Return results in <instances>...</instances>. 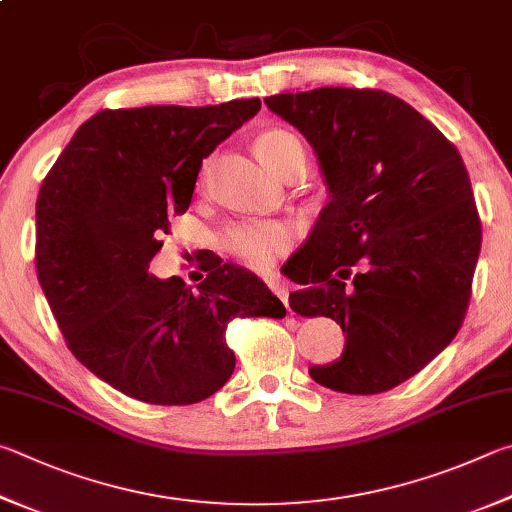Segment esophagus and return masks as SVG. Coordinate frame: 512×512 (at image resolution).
I'll return each instance as SVG.
<instances>
[{
	"mask_svg": "<svg viewBox=\"0 0 512 512\" xmlns=\"http://www.w3.org/2000/svg\"><path fill=\"white\" fill-rule=\"evenodd\" d=\"M268 286H271V291L277 297H280V300L284 302V306H288V286L284 282H280V280H275V277H271V280H268Z\"/></svg>",
	"mask_w": 512,
	"mask_h": 512,
	"instance_id": "1",
	"label": "esophagus"
}]
</instances>
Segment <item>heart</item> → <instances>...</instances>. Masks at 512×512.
<instances>
[{
	"mask_svg": "<svg viewBox=\"0 0 512 512\" xmlns=\"http://www.w3.org/2000/svg\"><path fill=\"white\" fill-rule=\"evenodd\" d=\"M255 152L268 167L284 174L288 167L304 161V145L288 129H268L255 141ZM221 248L253 271H268L275 259L293 246V230L284 224L239 221L221 232Z\"/></svg>",
	"mask_w": 512,
	"mask_h": 512,
	"instance_id": "1",
	"label": "heart"
}]
</instances>
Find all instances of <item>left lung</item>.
I'll return each mask as SVG.
<instances>
[{"instance_id":"left-lung-1","label":"left lung","mask_w":512,"mask_h":512,"mask_svg":"<svg viewBox=\"0 0 512 512\" xmlns=\"http://www.w3.org/2000/svg\"><path fill=\"white\" fill-rule=\"evenodd\" d=\"M264 102L313 145L331 197L291 268L306 288L288 302L304 318L336 320L345 351L309 374L333 392H387L439 356L466 318L481 250L466 165L387 91L320 87Z\"/></svg>"}]
</instances>
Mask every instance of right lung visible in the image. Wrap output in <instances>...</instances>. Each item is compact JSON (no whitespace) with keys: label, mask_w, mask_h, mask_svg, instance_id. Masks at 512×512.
I'll use <instances>...</instances> for the list:
<instances>
[{"label":"right lung","mask_w":512,"mask_h":512,"mask_svg":"<svg viewBox=\"0 0 512 512\" xmlns=\"http://www.w3.org/2000/svg\"><path fill=\"white\" fill-rule=\"evenodd\" d=\"M259 107L244 98L98 111L44 176L37 280L73 356L136 401L212 396L235 371L228 322L286 313L257 275L212 255L194 288L150 275L170 217L190 208L201 161Z\"/></svg>","instance_id":"add662e5"}]
</instances>
